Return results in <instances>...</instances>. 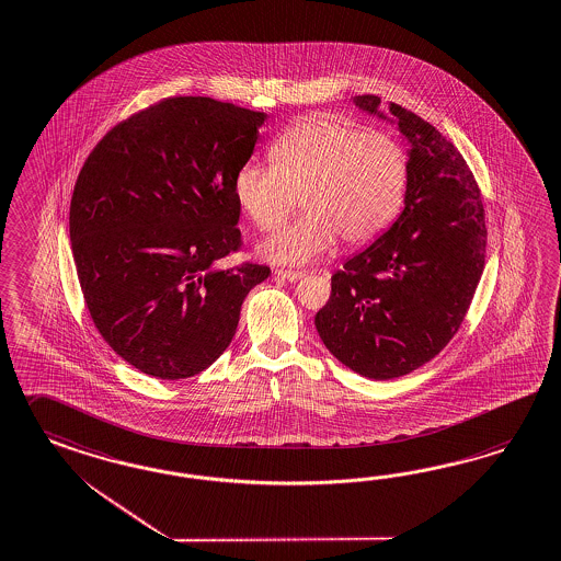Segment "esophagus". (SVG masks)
Masks as SVG:
<instances>
[{"label":"esophagus","instance_id":"obj_1","mask_svg":"<svg viewBox=\"0 0 561 561\" xmlns=\"http://www.w3.org/2000/svg\"><path fill=\"white\" fill-rule=\"evenodd\" d=\"M274 276L288 280V283H297V280H301L305 274L299 273V271H274Z\"/></svg>","mask_w":561,"mask_h":561}]
</instances>
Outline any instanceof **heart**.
I'll use <instances>...</instances> for the list:
<instances>
[{
  "mask_svg": "<svg viewBox=\"0 0 561 561\" xmlns=\"http://www.w3.org/2000/svg\"><path fill=\"white\" fill-rule=\"evenodd\" d=\"M273 167L254 160L233 174V199L262 231L285 224L301 197L305 216L260 244L276 264H305L335 238L364 245L394 224L409 187V159L392 136L340 115H305L274 140Z\"/></svg>",
  "mask_w": 561,
  "mask_h": 561,
  "instance_id": "1",
  "label": "heart"
}]
</instances>
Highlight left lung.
<instances>
[{"instance_id":"8db88e82","label":"left lung","mask_w":561,"mask_h":561,"mask_svg":"<svg viewBox=\"0 0 561 561\" xmlns=\"http://www.w3.org/2000/svg\"><path fill=\"white\" fill-rule=\"evenodd\" d=\"M354 105L407 140L409 187L397 221L331 276L319 337L350 370L374 380L413 373L460 330L484 271L480 188L458 148L430 122L380 98Z\"/></svg>"}]
</instances>
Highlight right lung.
I'll return each instance as SVG.
<instances>
[{"label":"right lung","mask_w":561,"mask_h":561,"mask_svg":"<svg viewBox=\"0 0 561 561\" xmlns=\"http://www.w3.org/2000/svg\"><path fill=\"white\" fill-rule=\"evenodd\" d=\"M266 117L171 98L110 129L79 173L69 231L87 309L140 373L179 380L209 368L271 274L217 266L242 245L231 185Z\"/></svg>","instance_id":"right-lung-1"}]
</instances>
